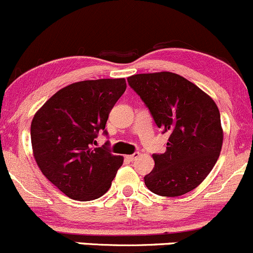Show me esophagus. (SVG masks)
<instances>
[{"label": "esophagus", "instance_id": "esophagus-1", "mask_svg": "<svg viewBox=\"0 0 253 253\" xmlns=\"http://www.w3.org/2000/svg\"><path fill=\"white\" fill-rule=\"evenodd\" d=\"M138 156H140V153L136 152V153H132V154H130V156H126V159H129L130 162H134L135 159L138 158Z\"/></svg>", "mask_w": 253, "mask_h": 253}]
</instances>
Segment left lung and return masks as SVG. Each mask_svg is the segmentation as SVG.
<instances>
[{"mask_svg":"<svg viewBox=\"0 0 253 253\" xmlns=\"http://www.w3.org/2000/svg\"><path fill=\"white\" fill-rule=\"evenodd\" d=\"M157 126L169 132L167 151L153 154L154 168L145 176L151 192L180 197L197 188L221 153L223 130L214 101L195 84L172 72L140 73L127 78Z\"/></svg>","mask_w":253,"mask_h":253,"instance_id":"1","label":"left lung"}]
</instances>
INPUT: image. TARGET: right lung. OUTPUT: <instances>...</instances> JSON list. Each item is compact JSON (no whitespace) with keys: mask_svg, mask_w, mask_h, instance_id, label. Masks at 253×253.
Segmentation results:
<instances>
[{"mask_svg":"<svg viewBox=\"0 0 253 253\" xmlns=\"http://www.w3.org/2000/svg\"><path fill=\"white\" fill-rule=\"evenodd\" d=\"M126 89L124 78L72 83L54 94L32 119L35 160L71 199L88 202L104 195L123 164V157L106 146H94L99 131L107 135L108 115Z\"/></svg>","mask_w":253,"mask_h":253,"instance_id":"right-lung-1","label":"right lung"}]
</instances>
